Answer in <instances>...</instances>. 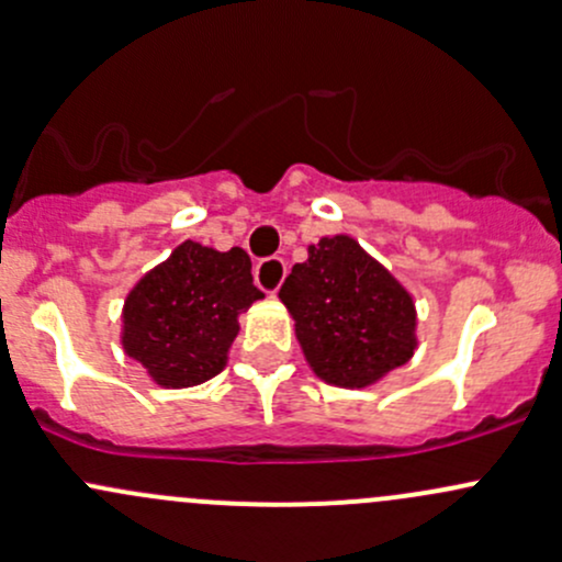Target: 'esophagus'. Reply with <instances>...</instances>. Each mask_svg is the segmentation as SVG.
Returning <instances> with one entry per match:
<instances>
[{"mask_svg": "<svg viewBox=\"0 0 562 562\" xmlns=\"http://www.w3.org/2000/svg\"><path fill=\"white\" fill-rule=\"evenodd\" d=\"M286 279V262L281 257H268V259H259L257 268H255V281L262 292L276 294L279 286Z\"/></svg>", "mask_w": 562, "mask_h": 562, "instance_id": "1", "label": "esophagus"}]
</instances>
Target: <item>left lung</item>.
I'll list each match as a JSON object with an SVG mask.
<instances>
[{"instance_id":"obj_1","label":"left lung","mask_w":562,"mask_h":562,"mask_svg":"<svg viewBox=\"0 0 562 562\" xmlns=\"http://www.w3.org/2000/svg\"><path fill=\"white\" fill-rule=\"evenodd\" d=\"M279 297L311 370L337 389L375 385L418 348L413 294L351 235L307 246Z\"/></svg>"}]
</instances>
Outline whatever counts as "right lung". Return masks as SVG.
Returning a JSON list of instances; mask_svg holds the SVG:
<instances>
[{
    "label": "right lung",
    "mask_w": 562,
    "mask_h": 562,
    "mask_svg": "<svg viewBox=\"0 0 562 562\" xmlns=\"http://www.w3.org/2000/svg\"><path fill=\"white\" fill-rule=\"evenodd\" d=\"M262 297L244 249L184 240L128 292L120 342L160 389L201 385L225 370L238 316Z\"/></svg>",
    "instance_id": "1"
}]
</instances>
